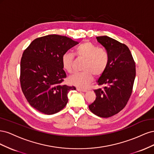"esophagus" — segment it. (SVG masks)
Here are the masks:
<instances>
[{
  "instance_id": "obj_1",
  "label": "esophagus",
  "mask_w": 154,
  "mask_h": 154,
  "mask_svg": "<svg viewBox=\"0 0 154 154\" xmlns=\"http://www.w3.org/2000/svg\"><path fill=\"white\" fill-rule=\"evenodd\" d=\"M76 89H77V91H80V92H87V90L83 89V88H77Z\"/></svg>"
}]
</instances>
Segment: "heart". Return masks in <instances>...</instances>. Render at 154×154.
<instances>
[{"label": "heart", "mask_w": 154, "mask_h": 154, "mask_svg": "<svg viewBox=\"0 0 154 154\" xmlns=\"http://www.w3.org/2000/svg\"><path fill=\"white\" fill-rule=\"evenodd\" d=\"M74 53L78 58L85 60L82 69L83 71L74 73L69 78V82L78 87L87 86L94 80V75L99 77L106 71L109 63V55L104 49L85 42L79 44L74 49ZM74 62L73 54L66 52L61 57L62 68L66 72H72Z\"/></svg>", "instance_id": "heart-1"}]
</instances>
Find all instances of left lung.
I'll return each mask as SVG.
<instances>
[{
	"label": "left lung",
	"mask_w": 154,
	"mask_h": 154,
	"mask_svg": "<svg viewBox=\"0 0 154 154\" xmlns=\"http://www.w3.org/2000/svg\"><path fill=\"white\" fill-rule=\"evenodd\" d=\"M96 39L108 52L109 63L97 82L98 85L104 86L94 91L96 100L88 108L99 117L109 118L119 112L128 101L136 77V64L125 44L107 36Z\"/></svg>",
	"instance_id": "8db88e82"
}]
</instances>
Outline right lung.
I'll return each mask as SVG.
<instances>
[{
	"instance_id": "right-lung-1",
	"label": "right lung",
	"mask_w": 154,
	"mask_h": 154,
	"mask_svg": "<svg viewBox=\"0 0 154 154\" xmlns=\"http://www.w3.org/2000/svg\"><path fill=\"white\" fill-rule=\"evenodd\" d=\"M78 44L71 38L49 35L35 39L22 54L20 82L26 100L45 114L58 112L66 106L67 94L75 87L63 85L67 77L62 54Z\"/></svg>"
}]
</instances>
